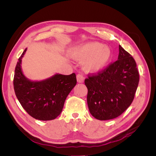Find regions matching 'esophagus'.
<instances>
[{
	"label": "esophagus",
	"instance_id": "obj_1",
	"mask_svg": "<svg viewBox=\"0 0 156 156\" xmlns=\"http://www.w3.org/2000/svg\"><path fill=\"white\" fill-rule=\"evenodd\" d=\"M77 80L78 83H83L84 80V77H83V75L81 73H78L77 75Z\"/></svg>",
	"mask_w": 156,
	"mask_h": 156
}]
</instances>
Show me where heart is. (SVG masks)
<instances>
[{
	"label": "heart",
	"instance_id": "1",
	"mask_svg": "<svg viewBox=\"0 0 156 156\" xmlns=\"http://www.w3.org/2000/svg\"><path fill=\"white\" fill-rule=\"evenodd\" d=\"M73 57L78 60H85L84 68L88 72H97L104 69L109 62L111 52L107 46L98 42H88L72 51Z\"/></svg>",
	"mask_w": 156,
	"mask_h": 156
}]
</instances>
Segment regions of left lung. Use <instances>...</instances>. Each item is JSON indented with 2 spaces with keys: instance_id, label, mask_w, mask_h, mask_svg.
<instances>
[{
  "instance_id": "left-lung-1",
  "label": "left lung",
  "mask_w": 156,
  "mask_h": 156,
  "mask_svg": "<svg viewBox=\"0 0 156 156\" xmlns=\"http://www.w3.org/2000/svg\"><path fill=\"white\" fill-rule=\"evenodd\" d=\"M87 103L96 119L107 120L119 116L133 101L139 74L133 56L119 45L118 60L97 73L88 75Z\"/></svg>"
}]
</instances>
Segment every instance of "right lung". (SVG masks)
<instances>
[{"instance_id": "1", "label": "right lung", "mask_w": 156, "mask_h": 156, "mask_svg": "<svg viewBox=\"0 0 156 156\" xmlns=\"http://www.w3.org/2000/svg\"><path fill=\"white\" fill-rule=\"evenodd\" d=\"M18 59L13 77V88L17 98L27 112L35 119L51 120L62 111L66 99L76 85V75L56 74L41 81L27 79L21 68V58Z\"/></svg>"}]
</instances>
